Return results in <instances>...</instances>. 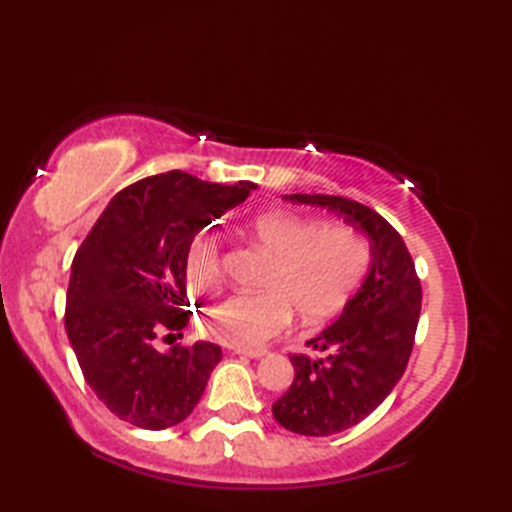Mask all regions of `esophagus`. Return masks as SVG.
I'll return each instance as SVG.
<instances>
[{"label": "esophagus", "mask_w": 512, "mask_h": 512, "mask_svg": "<svg viewBox=\"0 0 512 512\" xmlns=\"http://www.w3.org/2000/svg\"><path fill=\"white\" fill-rule=\"evenodd\" d=\"M239 356H248V358H255V361H259V358H264L268 352L266 350H237Z\"/></svg>", "instance_id": "1"}]
</instances>
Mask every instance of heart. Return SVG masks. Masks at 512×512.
<instances>
[{
  "label": "heart",
  "instance_id": "1",
  "mask_svg": "<svg viewBox=\"0 0 512 512\" xmlns=\"http://www.w3.org/2000/svg\"><path fill=\"white\" fill-rule=\"evenodd\" d=\"M250 242L270 257L259 281L262 292H235L204 312L206 336L237 350H255L286 328L290 314L317 325L339 312L367 270L369 248L350 226H323L295 211H268L246 224ZM220 244L198 235L187 253V277L195 290L220 284Z\"/></svg>",
  "mask_w": 512,
  "mask_h": 512
}]
</instances>
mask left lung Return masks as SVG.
I'll list each match as a JSON object with an SVG mask.
<instances>
[{"label":"left lung","mask_w":512,"mask_h":512,"mask_svg":"<svg viewBox=\"0 0 512 512\" xmlns=\"http://www.w3.org/2000/svg\"><path fill=\"white\" fill-rule=\"evenodd\" d=\"M284 200L323 206L369 237V268L361 286L341 317L306 343L328 356L290 354L295 380L273 405L281 427L323 438L367 418L405 374L422 290L402 237L369 206L321 193H292Z\"/></svg>","instance_id":"8db88e82"}]
</instances>
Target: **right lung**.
<instances>
[{
	"mask_svg": "<svg viewBox=\"0 0 512 512\" xmlns=\"http://www.w3.org/2000/svg\"><path fill=\"white\" fill-rule=\"evenodd\" d=\"M257 184L233 187L169 171L116 193L76 250L65 332L103 405L140 429L176 427L198 405L220 345L195 341L158 352L156 334L187 328V253L206 224Z\"/></svg>",
	"mask_w": 512,
	"mask_h": 512,
	"instance_id": "1",
	"label": "right lung"
}]
</instances>
